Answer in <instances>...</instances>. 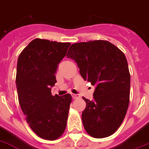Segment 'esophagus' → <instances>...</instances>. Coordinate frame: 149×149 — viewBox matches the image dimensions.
<instances>
[{"instance_id":"34e87169","label":"esophagus","mask_w":149,"mask_h":149,"mask_svg":"<svg viewBox=\"0 0 149 149\" xmlns=\"http://www.w3.org/2000/svg\"><path fill=\"white\" fill-rule=\"evenodd\" d=\"M72 97L73 99H76V98H79L80 96L79 95H77V94H72Z\"/></svg>"}]
</instances>
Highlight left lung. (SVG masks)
Segmentation results:
<instances>
[{
    "instance_id": "obj_1",
    "label": "left lung",
    "mask_w": 149,
    "mask_h": 149,
    "mask_svg": "<svg viewBox=\"0 0 149 149\" xmlns=\"http://www.w3.org/2000/svg\"><path fill=\"white\" fill-rule=\"evenodd\" d=\"M67 57L76 61L84 80L95 86L92 101L82 97L85 130L94 138L111 136L123 123L130 103V74L124 54L111 42L95 40L72 44Z\"/></svg>"
}]
</instances>
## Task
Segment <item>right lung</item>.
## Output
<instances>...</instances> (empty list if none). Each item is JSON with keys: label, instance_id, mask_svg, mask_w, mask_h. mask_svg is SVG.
Here are the masks:
<instances>
[{"label": "right lung", "instance_id": "1", "mask_svg": "<svg viewBox=\"0 0 149 149\" xmlns=\"http://www.w3.org/2000/svg\"><path fill=\"white\" fill-rule=\"evenodd\" d=\"M70 43L36 38L18 57L17 84L19 102L30 128L44 139L54 140L67 127L70 94L51 95L59 63Z\"/></svg>", "mask_w": 149, "mask_h": 149}]
</instances>
